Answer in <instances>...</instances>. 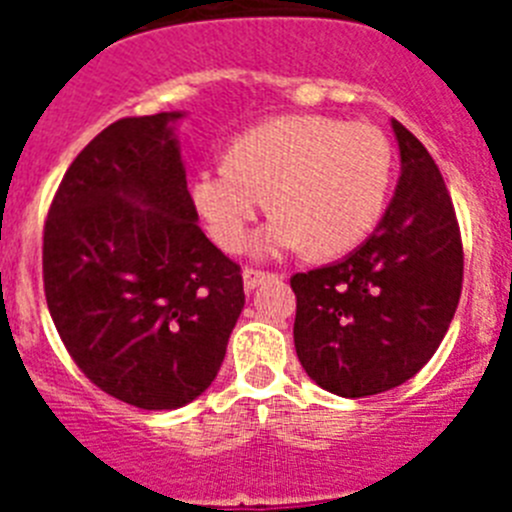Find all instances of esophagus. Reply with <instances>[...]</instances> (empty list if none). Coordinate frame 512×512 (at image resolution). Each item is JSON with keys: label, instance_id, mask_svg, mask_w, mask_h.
<instances>
[{"label": "esophagus", "instance_id": "1", "mask_svg": "<svg viewBox=\"0 0 512 512\" xmlns=\"http://www.w3.org/2000/svg\"><path fill=\"white\" fill-rule=\"evenodd\" d=\"M274 274H266V271H259V269H243V287L248 289V292H253V289L259 287V284H264L266 279H271Z\"/></svg>", "mask_w": 512, "mask_h": 512}]
</instances>
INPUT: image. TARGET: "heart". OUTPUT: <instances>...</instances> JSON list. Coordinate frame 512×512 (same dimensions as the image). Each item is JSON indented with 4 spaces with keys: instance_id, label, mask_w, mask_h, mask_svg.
<instances>
[{
    "instance_id": "obj_1",
    "label": "heart",
    "mask_w": 512,
    "mask_h": 512,
    "mask_svg": "<svg viewBox=\"0 0 512 512\" xmlns=\"http://www.w3.org/2000/svg\"><path fill=\"white\" fill-rule=\"evenodd\" d=\"M392 171L390 140L369 122L284 115L238 135L228 161L197 171L192 200L225 251L246 248L269 197L279 212L256 238V253L310 246L318 256H338L377 228Z\"/></svg>"
}]
</instances>
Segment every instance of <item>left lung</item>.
<instances>
[{
	"label": "left lung",
	"instance_id": "1",
	"mask_svg": "<svg viewBox=\"0 0 512 512\" xmlns=\"http://www.w3.org/2000/svg\"><path fill=\"white\" fill-rule=\"evenodd\" d=\"M392 130L400 179L374 233L346 259L292 277L297 359L341 397L379 395L415 377L461 297L464 251L441 171L402 122Z\"/></svg>",
	"mask_w": 512,
	"mask_h": 512
}]
</instances>
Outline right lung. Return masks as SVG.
Listing matches in <instances>:
<instances>
[{"mask_svg":"<svg viewBox=\"0 0 512 512\" xmlns=\"http://www.w3.org/2000/svg\"><path fill=\"white\" fill-rule=\"evenodd\" d=\"M112 122L69 166L43 230L48 310L99 390L176 410L220 372L246 305L241 266L197 225L176 122Z\"/></svg>","mask_w":512,"mask_h":512,"instance_id":"1","label":"right lung"}]
</instances>
